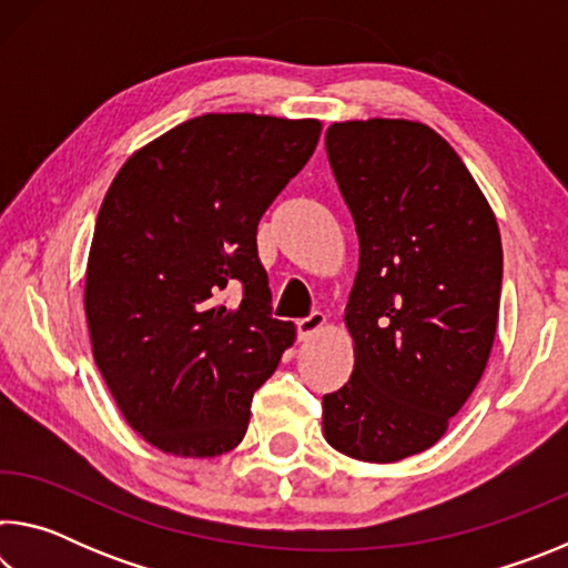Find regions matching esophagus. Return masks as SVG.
I'll return each mask as SVG.
<instances>
[{"label": "esophagus", "mask_w": 568, "mask_h": 568, "mask_svg": "<svg viewBox=\"0 0 568 568\" xmlns=\"http://www.w3.org/2000/svg\"><path fill=\"white\" fill-rule=\"evenodd\" d=\"M323 325H325V315L321 311H313L311 315H305V318L297 321V338L301 341L313 338V335L318 333Z\"/></svg>", "instance_id": "1"}]
</instances>
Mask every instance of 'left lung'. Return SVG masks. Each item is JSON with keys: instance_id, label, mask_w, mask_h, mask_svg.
<instances>
[{"instance_id": "1", "label": "left lung", "mask_w": 568, "mask_h": 568, "mask_svg": "<svg viewBox=\"0 0 568 568\" xmlns=\"http://www.w3.org/2000/svg\"><path fill=\"white\" fill-rule=\"evenodd\" d=\"M361 257L345 305L353 376L323 396L341 454L393 464L446 434L491 355L501 235L456 150L428 124L335 122L325 132Z\"/></svg>"}]
</instances>
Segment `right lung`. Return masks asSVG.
Returning a JSON list of instances; mask_svg holds the SVG:
<instances>
[{"mask_svg":"<svg viewBox=\"0 0 568 568\" xmlns=\"http://www.w3.org/2000/svg\"><path fill=\"white\" fill-rule=\"evenodd\" d=\"M318 138V120L203 114L134 152L104 195L84 283L94 363L165 454L233 450L295 341L273 318L255 235ZM227 286L240 304L224 303Z\"/></svg>","mask_w":568,"mask_h":568,"instance_id":"1","label":"right lung"}]
</instances>
